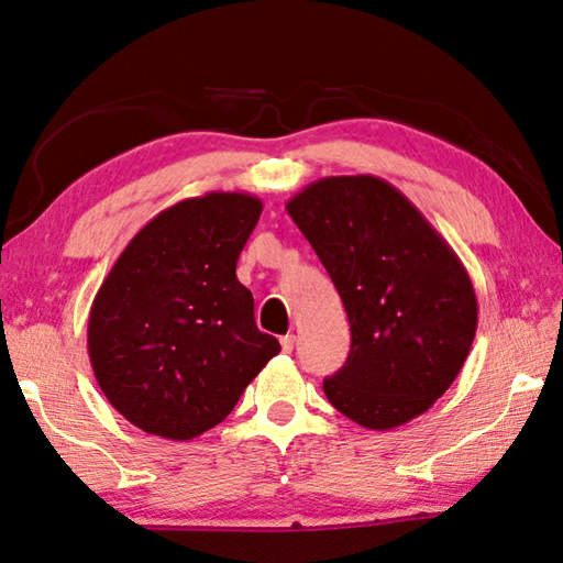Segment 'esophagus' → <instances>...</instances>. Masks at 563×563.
Returning a JSON list of instances; mask_svg holds the SVG:
<instances>
[{
  "instance_id": "34e87169",
  "label": "esophagus",
  "mask_w": 563,
  "mask_h": 563,
  "mask_svg": "<svg viewBox=\"0 0 563 563\" xmlns=\"http://www.w3.org/2000/svg\"><path fill=\"white\" fill-rule=\"evenodd\" d=\"M294 343H296V335H284L282 338V350H284V353H291Z\"/></svg>"
}]
</instances>
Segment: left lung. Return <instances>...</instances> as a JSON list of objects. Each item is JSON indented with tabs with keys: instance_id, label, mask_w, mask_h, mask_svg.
Listing matches in <instances>:
<instances>
[{
	"instance_id": "1",
	"label": "left lung",
	"mask_w": 563,
	"mask_h": 563,
	"mask_svg": "<svg viewBox=\"0 0 563 563\" xmlns=\"http://www.w3.org/2000/svg\"><path fill=\"white\" fill-rule=\"evenodd\" d=\"M331 274L350 353L323 379L331 405L389 431L427 411L471 353L478 299L459 254L419 208L377 176H328L286 203Z\"/></svg>"
}]
</instances>
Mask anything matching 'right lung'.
I'll return each mask as SVG.
<instances>
[{
  "mask_svg": "<svg viewBox=\"0 0 563 563\" xmlns=\"http://www.w3.org/2000/svg\"><path fill=\"white\" fill-rule=\"evenodd\" d=\"M260 213L250 194L186 198L136 232L95 294L92 373L136 429L200 437L282 350L254 323L252 294L235 274Z\"/></svg>",
  "mask_w": 563,
  "mask_h": 563,
  "instance_id": "obj_1",
  "label": "right lung"
}]
</instances>
